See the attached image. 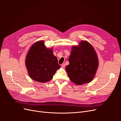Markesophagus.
Segmentation results:
<instances>
[{"mask_svg": "<svg viewBox=\"0 0 121 121\" xmlns=\"http://www.w3.org/2000/svg\"><path fill=\"white\" fill-rule=\"evenodd\" d=\"M61 67L63 68H64L65 67V63H63V64H61Z\"/></svg>", "mask_w": 121, "mask_h": 121, "instance_id": "1", "label": "esophagus"}]
</instances>
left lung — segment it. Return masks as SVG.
Returning <instances> with one entry per match:
<instances>
[{"label": "left lung", "instance_id": "obj_1", "mask_svg": "<svg viewBox=\"0 0 121 121\" xmlns=\"http://www.w3.org/2000/svg\"><path fill=\"white\" fill-rule=\"evenodd\" d=\"M69 65L65 70L71 81L80 85L93 80L98 65L95 50L86 41H82L79 45L73 46L69 58Z\"/></svg>", "mask_w": 121, "mask_h": 121}]
</instances>
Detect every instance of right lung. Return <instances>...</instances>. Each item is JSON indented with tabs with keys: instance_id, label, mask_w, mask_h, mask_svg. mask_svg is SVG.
<instances>
[{
	"instance_id": "right-lung-1",
	"label": "right lung",
	"mask_w": 121,
	"mask_h": 121,
	"mask_svg": "<svg viewBox=\"0 0 121 121\" xmlns=\"http://www.w3.org/2000/svg\"><path fill=\"white\" fill-rule=\"evenodd\" d=\"M30 77L37 82L44 83L53 78L57 69L60 68L52 48H47L43 41L33 44L29 49L25 61Z\"/></svg>"
}]
</instances>
